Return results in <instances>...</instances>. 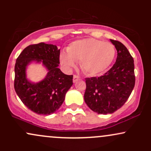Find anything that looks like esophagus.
Returning a JSON list of instances; mask_svg holds the SVG:
<instances>
[{
	"label": "esophagus",
	"instance_id": "34e87169",
	"mask_svg": "<svg viewBox=\"0 0 151 151\" xmlns=\"http://www.w3.org/2000/svg\"><path fill=\"white\" fill-rule=\"evenodd\" d=\"M79 76H77V75H74V77H73V82L74 83H76L77 82V81L79 80Z\"/></svg>",
	"mask_w": 151,
	"mask_h": 151
}]
</instances>
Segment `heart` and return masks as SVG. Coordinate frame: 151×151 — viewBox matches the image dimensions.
I'll return each mask as SVG.
<instances>
[{
	"label": "heart",
	"instance_id": "b5f03b06",
	"mask_svg": "<svg viewBox=\"0 0 151 151\" xmlns=\"http://www.w3.org/2000/svg\"><path fill=\"white\" fill-rule=\"evenodd\" d=\"M115 55V47L111 43L86 38L71 43L67 47V52L60 53V60L68 69L75 67L76 62H81L83 72L90 75H97L109 68Z\"/></svg>",
	"mask_w": 151,
	"mask_h": 151
}]
</instances>
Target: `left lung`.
Instances as JSON below:
<instances>
[{"label":"left lung","instance_id":"left-lung-1","mask_svg":"<svg viewBox=\"0 0 151 151\" xmlns=\"http://www.w3.org/2000/svg\"><path fill=\"white\" fill-rule=\"evenodd\" d=\"M117 51L113 67L101 77L86 79L84 101L99 114H112L120 109L135 86L134 61L122 43L110 40Z\"/></svg>","mask_w":151,"mask_h":151}]
</instances>
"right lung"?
Listing matches in <instances>:
<instances>
[{
	"instance_id": "add662e5",
	"label": "right lung",
	"mask_w": 151,
	"mask_h": 151,
	"mask_svg": "<svg viewBox=\"0 0 151 151\" xmlns=\"http://www.w3.org/2000/svg\"><path fill=\"white\" fill-rule=\"evenodd\" d=\"M60 53L55 45L40 42L27 46L16 60L15 92L27 108L37 114L47 116L57 111L73 84V76L65 74L58 68ZM32 63H42L48 72L37 83L27 77V67Z\"/></svg>"
}]
</instances>
